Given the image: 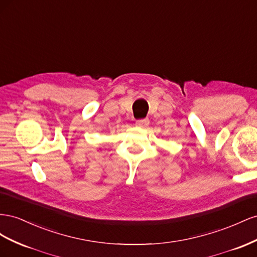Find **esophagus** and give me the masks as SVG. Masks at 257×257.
<instances>
[{
  "instance_id": "1",
  "label": "esophagus",
  "mask_w": 257,
  "mask_h": 257,
  "mask_svg": "<svg viewBox=\"0 0 257 257\" xmlns=\"http://www.w3.org/2000/svg\"><path fill=\"white\" fill-rule=\"evenodd\" d=\"M149 123H150L149 118H141V119H138V120H137V122H136L137 126H138V127H140V128H145L146 126H148Z\"/></svg>"
}]
</instances>
